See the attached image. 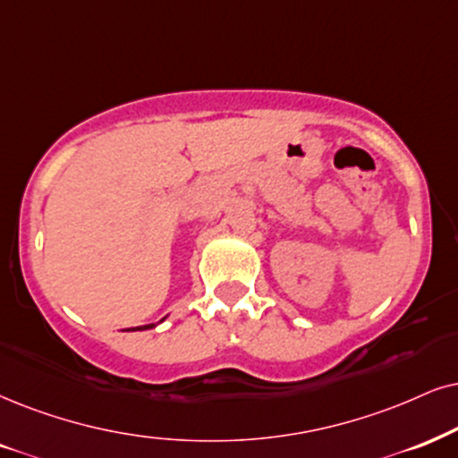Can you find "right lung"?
Here are the masks:
<instances>
[{
	"label": "right lung",
	"mask_w": 458,
	"mask_h": 458,
	"mask_svg": "<svg viewBox=\"0 0 458 458\" xmlns=\"http://www.w3.org/2000/svg\"><path fill=\"white\" fill-rule=\"evenodd\" d=\"M149 327H154V323H152V326H143V327H132V329H149Z\"/></svg>",
	"instance_id": "obj_1"
}]
</instances>
